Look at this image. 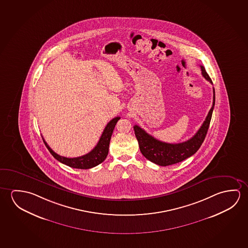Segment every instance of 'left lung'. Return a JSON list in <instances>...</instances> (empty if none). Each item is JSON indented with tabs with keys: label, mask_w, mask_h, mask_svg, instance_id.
<instances>
[{
	"label": "left lung",
	"mask_w": 248,
	"mask_h": 248,
	"mask_svg": "<svg viewBox=\"0 0 248 248\" xmlns=\"http://www.w3.org/2000/svg\"><path fill=\"white\" fill-rule=\"evenodd\" d=\"M201 71L204 78L208 80L209 83H213L212 80L209 78L202 65H201ZM213 105L207 117L197 131V134L187 141L177 144H170L160 141L147 134L140 126L135 125L134 126V134L137 138L139 146L143 156L156 165L167 166L182 162L192 156L193 154H196L204 140L212 117L213 109L216 102L215 89H213Z\"/></svg>",
	"instance_id": "left-lung-1"
}]
</instances>
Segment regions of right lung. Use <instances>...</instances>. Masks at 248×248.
Listing matches in <instances>:
<instances>
[{
  "mask_svg": "<svg viewBox=\"0 0 248 248\" xmlns=\"http://www.w3.org/2000/svg\"><path fill=\"white\" fill-rule=\"evenodd\" d=\"M120 119L121 117H115L113 120H111L103 130L102 136L100 138L97 145L94 146V149L90 152L89 154H85L81 157L71 158V157L60 156L50 148V146H48L47 143L45 141L44 139L43 141L51 155L55 157L57 160L61 162L62 164H64L72 168H77V169H91L96 165H100L101 163L105 160V158L108 154V147H109L111 136L113 134L114 126Z\"/></svg>",
  "mask_w": 248,
  "mask_h": 248,
  "instance_id": "1",
  "label": "right lung"
}]
</instances>
